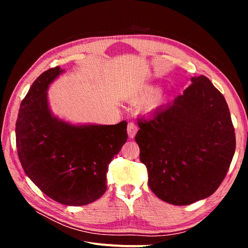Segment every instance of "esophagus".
<instances>
[{
	"label": "esophagus",
	"instance_id": "1",
	"mask_svg": "<svg viewBox=\"0 0 248 248\" xmlns=\"http://www.w3.org/2000/svg\"><path fill=\"white\" fill-rule=\"evenodd\" d=\"M137 131H138L137 125L134 124L133 122L128 123V125H127V133H128V138L129 139H133L134 136H136Z\"/></svg>",
	"mask_w": 248,
	"mask_h": 248
}]
</instances>
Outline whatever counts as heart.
<instances>
[{"label": "heart", "mask_w": 248, "mask_h": 248, "mask_svg": "<svg viewBox=\"0 0 248 248\" xmlns=\"http://www.w3.org/2000/svg\"><path fill=\"white\" fill-rule=\"evenodd\" d=\"M155 89L156 88L153 86H147V85L141 86V87L134 90L133 92L129 93L128 98L131 101L142 100V99L147 98V97L151 93H153V92L155 91ZM164 100H166V95H164L162 92H156L153 95L149 97L147 100L142 102L141 108L145 111H152V110L156 109L157 108H159Z\"/></svg>", "instance_id": "obj_1"}]
</instances>
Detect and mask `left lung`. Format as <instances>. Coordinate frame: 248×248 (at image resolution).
Instances as JSON below:
<instances>
[{"label":"left lung","instance_id":"left-lung-1","mask_svg":"<svg viewBox=\"0 0 248 248\" xmlns=\"http://www.w3.org/2000/svg\"><path fill=\"white\" fill-rule=\"evenodd\" d=\"M150 118L138 120L136 141L151 190L177 206L206 199L226 177L236 149L223 95L204 76Z\"/></svg>","mask_w":248,"mask_h":248}]
</instances>
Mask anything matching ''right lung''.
Returning a JSON list of instances; mask_svg holds the SVG:
<instances>
[{
    "label": "right lung",
    "instance_id": "right-lung-1",
    "mask_svg": "<svg viewBox=\"0 0 248 248\" xmlns=\"http://www.w3.org/2000/svg\"><path fill=\"white\" fill-rule=\"evenodd\" d=\"M64 72L55 67L33 82L16 125L18 158L27 176L47 197L84 206L107 191L108 164L127 140V123L73 125L52 116L47 89Z\"/></svg>",
    "mask_w": 248,
    "mask_h": 248
}]
</instances>
